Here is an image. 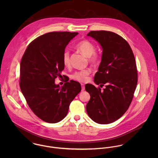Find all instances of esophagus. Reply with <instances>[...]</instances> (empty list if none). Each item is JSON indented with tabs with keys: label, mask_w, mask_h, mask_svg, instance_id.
Here are the masks:
<instances>
[{
	"label": "esophagus",
	"mask_w": 158,
	"mask_h": 158,
	"mask_svg": "<svg viewBox=\"0 0 158 158\" xmlns=\"http://www.w3.org/2000/svg\"><path fill=\"white\" fill-rule=\"evenodd\" d=\"M85 89V86H84V85L81 84V90H82V91H84Z\"/></svg>",
	"instance_id": "esophagus-1"
}]
</instances>
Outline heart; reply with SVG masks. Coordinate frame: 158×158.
Returning a JSON list of instances; mask_svg holds the SVG:
<instances>
[{
	"label": "heart",
	"mask_w": 158,
	"mask_h": 158,
	"mask_svg": "<svg viewBox=\"0 0 158 158\" xmlns=\"http://www.w3.org/2000/svg\"><path fill=\"white\" fill-rule=\"evenodd\" d=\"M75 47L85 56L89 57L91 62L95 63L97 61L98 58V55L94 53L95 46L90 41L87 40H82L76 44ZM63 63L66 66H68L70 64V53L68 50H65L63 53ZM90 72L91 70L89 69L76 71L72 74V78L78 82L85 83L88 81Z\"/></svg>",
	"instance_id": "b5f03b06"
}]
</instances>
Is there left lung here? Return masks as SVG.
<instances>
[{"mask_svg":"<svg viewBox=\"0 0 158 158\" xmlns=\"http://www.w3.org/2000/svg\"><path fill=\"white\" fill-rule=\"evenodd\" d=\"M92 37L102 47V61L94 77L96 85H85L90 98L86 111L99 124H109L120 118L128 109L137 83V72L133 51L126 40L109 31H91Z\"/></svg>","mask_w":158,"mask_h":158,"instance_id":"left-lung-1","label":"left lung"}]
</instances>
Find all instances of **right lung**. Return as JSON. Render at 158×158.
Listing matches in <instances>:
<instances>
[{
	"label": "right lung",
	"instance_id": "right-lung-1",
	"mask_svg": "<svg viewBox=\"0 0 158 158\" xmlns=\"http://www.w3.org/2000/svg\"><path fill=\"white\" fill-rule=\"evenodd\" d=\"M78 34L68 31L45 33L28 45L22 58L21 90L31 111L45 122L62 120L70 103L81 90L80 83L73 80L61 87L55 83V79L64 69L63 53Z\"/></svg>",
	"mask_w": 158,
	"mask_h": 158
}]
</instances>
